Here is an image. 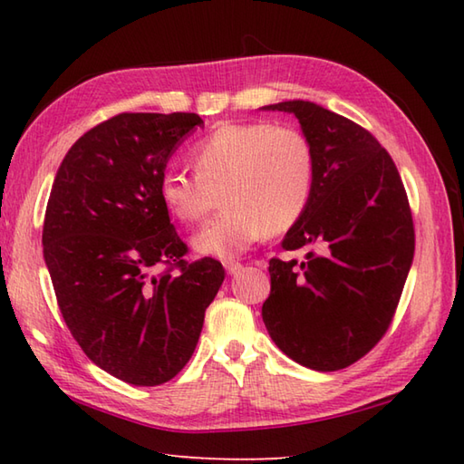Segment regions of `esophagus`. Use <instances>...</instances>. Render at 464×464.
<instances>
[{"mask_svg": "<svg viewBox=\"0 0 464 464\" xmlns=\"http://www.w3.org/2000/svg\"><path fill=\"white\" fill-rule=\"evenodd\" d=\"M223 265H225V271L229 273V275H235V273H239L243 269V265L239 261H231L229 259V261H225Z\"/></svg>", "mask_w": 464, "mask_h": 464, "instance_id": "34e87169", "label": "esophagus"}]
</instances>
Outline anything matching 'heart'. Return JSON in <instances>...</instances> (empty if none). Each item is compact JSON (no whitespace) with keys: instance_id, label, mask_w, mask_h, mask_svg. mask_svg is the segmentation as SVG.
<instances>
[{"instance_id":"b5f03b06","label":"heart","mask_w":464,"mask_h":464,"mask_svg":"<svg viewBox=\"0 0 464 464\" xmlns=\"http://www.w3.org/2000/svg\"><path fill=\"white\" fill-rule=\"evenodd\" d=\"M191 161L195 171L167 169L160 193L183 223L201 221L221 197L225 209L191 239L205 257H239L265 233L289 231L307 211L314 160L295 127L223 123L193 145Z\"/></svg>"}]
</instances>
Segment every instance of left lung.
I'll use <instances>...</instances> for the list:
<instances>
[{
  "instance_id": "8db88e82",
  "label": "left lung",
  "mask_w": 464,
  "mask_h": 464,
  "mask_svg": "<svg viewBox=\"0 0 464 464\" xmlns=\"http://www.w3.org/2000/svg\"><path fill=\"white\" fill-rule=\"evenodd\" d=\"M299 120L314 160L307 211L283 249L304 261H269L263 323L303 367L329 372L367 354L389 329L415 255L407 193L391 155L347 117L293 100L261 107Z\"/></svg>"
}]
</instances>
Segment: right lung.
I'll list each match as a JSON object with an SVG mask.
<instances>
[{"mask_svg": "<svg viewBox=\"0 0 464 464\" xmlns=\"http://www.w3.org/2000/svg\"><path fill=\"white\" fill-rule=\"evenodd\" d=\"M197 113H121L80 137L55 173L44 259L57 304L97 367L135 387L179 372L225 279L205 257L187 265L160 181ZM179 274L151 276L157 264Z\"/></svg>", "mask_w": 464, "mask_h": 464, "instance_id": "1", "label": "right lung"}]
</instances>
